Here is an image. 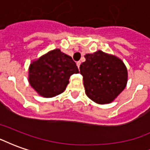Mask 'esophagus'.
<instances>
[{
  "instance_id": "1",
  "label": "esophagus",
  "mask_w": 150,
  "mask_h": 150,
  "mask_svg": "<svg viewBox=\"0 0 150 150\" xmlns=\"http://www.w3.org/2000/svg\"><path fill=\"white\" fill-rule=\"evenodd\" d=\"M80 64H81V62H80V61H78V62H76V65H77V67H78V68H79V66H80Z\"/></svg>"
}]
</instances>
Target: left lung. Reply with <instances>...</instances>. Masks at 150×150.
Listing matches in <instances>:
<instances>
[{
    "instance_id": "1",
    "label": "left lung",
    "mask_w": 150,
    "mask_h": 150,
    "mask_svg": "<svg viewBox=\"0 0 150 150\" xmlns=\"http://www.w3.org/2000/svg\"><path fill=\"white\" fill-rule=\"evenodd\" d=\"M79 67L85 91L96 103H111L125 88L128 71L122 60L101 50L84 56Z\"/></svg>"
}]
</instances>
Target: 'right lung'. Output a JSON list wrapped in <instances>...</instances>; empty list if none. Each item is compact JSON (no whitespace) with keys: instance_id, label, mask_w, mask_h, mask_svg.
I'll return each mask as SVG.
<instances>
[{"instance_id":"right-lung-1","label":"right lung","mask_w":150,"mask_h":150,"mask_svg":"<svg viewBox=\"0 0 150 150\" xmlns=\"http://www.w3.org/2000/svg\"><path fill=\"white\" fill-rule=\"evenodd\" d=\"M77 73L79 69L71 57L56 49L31 63L29 82L40 96L50 98L63 92L70 76Z\"/></svg>"}]
</instances>
